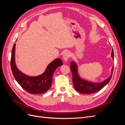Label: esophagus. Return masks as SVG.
<instances>
[{
  "mask_svg": "<svg viewBox=\"0 0 125 125\" xmlns=\"http://www.w3.org/2000/svg\"><path fill=\"white\" fill-rule=\"evenodd\" d=\"M70 53L69 52H66L63 55V59L65 62H67V60L70 58Z\"/></svg>",
  "mask_w": 125,
  "mask_h": 125,
  "instance_id": "obj_1",
  "label": "esophagus"
}]
</instances>
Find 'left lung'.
<instances>
[{"label":"left lung","instance_id":"8db88e82","mask_svg":"<svg viewBox=\"0 0 125 125\" xmlns=\"http://www.w3.org/2000/svg\"><path fill=\"white\" fill-rule=\"evenodd\" d=\"M111 56L113 59H114V51L113 49ZM70 64V69L73 74V81L74 89L79 93L86 94H90L99 91L103 87L107 84L112 78L114 69V67H113L111 75L104 81L102 82L94 83L81 79L78 73V67L76 63L74 62H72Z\"/></svg>","mask_w":125,"mask_h":125}]
</instances>
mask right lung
I'll return each instance as SVG.
<instances>
[{
  "instance_id": "add662e5",
  "label": "right lung",
  "mask_w": 125,
  "mask_h": 125,
  "mask_svg": "<svg viewBox=\"0 0 125 125\" xmlns=\"http://www.w3.org/2000/svg\"><path fill=\"white\" fill-rule=\"evenodd\" d=\"M15 48L16 44L13 45L12 50L10 65L16 80L28 93L37 94L46 92L51 88L55 70L62 65V60L60 58L55 59L48 65L44 73L39 76H28L17 68L15 62Z\"/></svg>"
}]
</instances>
